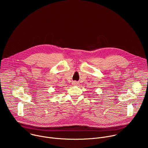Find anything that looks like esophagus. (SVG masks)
Instances as JSON below:
<instances>
[{
	"mask_svg": "<svg viewBox=\"0 0 148 148\" xmlns=\"http://www.w3.org/2000/svg\"><path fill=\"white\" fill-rule=\"evenodd\" d=\"M78 84V83L77 81H75L73 82V85H77Z\"/></svg>",
	"mask_w": 148,
	"mask_h": 148,
	"instance_id": "esophagus-1",
	"label": "esophagus"
}]
</instances>
